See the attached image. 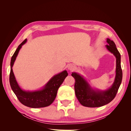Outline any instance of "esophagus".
I'll return each mask as SVG.
<instances>
[{"label": "esophagus", "instance_id": "34e87169", "mask_svg": "<svg viewBox=\"0 0 131 131\" xmlns=\"http://www.w3.org/2000/svg\"><path fill=\"white\" fill-rule=\"evenodd\" d=\"M68 69L70 70H74L75 69V66L72 64H70L68 66Z\"/></svg>", "mask_w": 131, "mask_h": 131}]
</instances>
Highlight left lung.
<instances>
[{"label": "left lung", "instance_id": "left-lung-1", "mask_svg": "<svg viewBox=\"0 0 131 131\" xmlns=\"http://www.w3.org/2000/svg\"><path fill=\"white\" fill-rule=\"evenodd\" d=\"M108 43L105 46L116 59V76L112 86L105 91L94 90L85 79L77 73H72V76L75 80L74 89L76 97L83 106L90 108L100 107L108 104L115 97L121 84L122 71L121 67V55L115 43L110 39H107Z\"/></svg>", "mask_w": 131, "mask_h": 131}]
</instances>
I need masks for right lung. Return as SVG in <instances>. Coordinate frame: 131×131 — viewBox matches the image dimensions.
<instances>
[{
	"mask_svg": "<svg viewBox=\"0 0 131 131\" xmlns=\"http://www.w3.org/2000/svg\"><path fill=\"white\" fill-rule=\"evenodd\" d=\"M27 41V39L19 45L15 51L11 59V69L9 81L11 88L22 104L33 108H43L49 106L54 101L57 96V91L65 78L68 76L66 70L55 75L41 90L35 91H26L22 90L18 85L13 70V67L22 46Z\"/></svg>",
	"mask_w": 131,
	"mask_h": 131,
	"instance_id": "obj_1",
	"label": "right lung"
}]
</instances>
